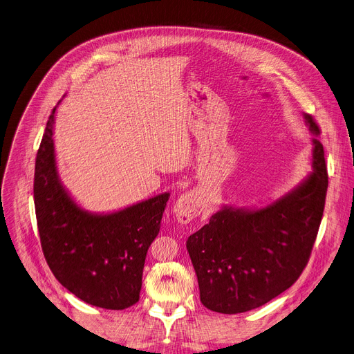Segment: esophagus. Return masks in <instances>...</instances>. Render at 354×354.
<instances>
[{"mask_svg":"<svg viewBox=\"0 0 354 354\" xmlns=\"http://www.w3.org/2000/svg\"><path fill=\"white\" fill-rule=\"evenodd\" d=\"M201 210V195L198 192H187V194L182 195L176 203L174 205V214L176 220L182 224L190 223L199 214Z\"/></svg>","mask_w":354,"mask_h":354,"instance_id":"1","label":"esophagus"}]
</instances>
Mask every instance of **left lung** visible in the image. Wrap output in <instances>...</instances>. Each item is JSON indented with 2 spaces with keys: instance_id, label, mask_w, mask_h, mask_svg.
Masks as SVG:
<instances>
[{
  "instance_id": "1",
  "label": "left lung",
  "mask_w": 354,
  "mask_h": 354,
  "mask_svg": "<svg viewBox=\"0 0 354 354\" xmlns=\"http://www.w3.org/2000/svg\"><path fill=\"white\" fill-rule=\"evenodd\" d=\"M313 136L312 172L264 207L223 206L192 234L186 248L202 304L218 313H243L282 294L302 274L324 216L328 172L319 127L304 113Z\"/></svg>"
}]
</instances>
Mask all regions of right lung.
Returning a JSON list of instances; mask_svg holds the SVG:
<instances>
[{
  "mask_svg": "<svg viewBox=\"0 0 354 354\" xmlns=\"http://www.w3.org/2000/svg\"><path fill=\"white\" fill-rule=\"evenodd\" d=\"M56 109L41 141L34 179L46 263L56 279L86 304L113 310L130 308L140 299L147 251L159 233L169 192L111 213H91L79 206L56 167Z\"/></svg>",
  "mask_w": 354,
  "mask_h": 354,
  "instance_id": "1",
  "label": "right lung"
}]
</instances>
